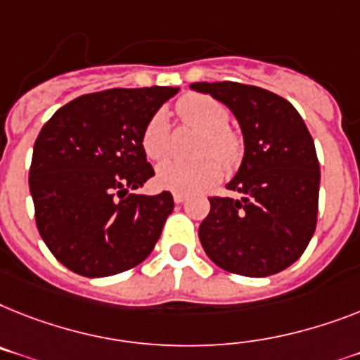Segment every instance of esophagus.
<instances>
[{"mask_svg":"<svg viewBox=\"0 0 360 360\" xmlns=\"http://www.w3.org/2000/svg\"><path fill=\"white\" fill-rule=\"evenodd\" d=\"M173 198L176 204H182V202H186L187 195H184V193H173Z\"/></svg>","mask_w":360,"mask_h":360,"instance_id":"34e87169","label":"esophagus"}]
</instances>
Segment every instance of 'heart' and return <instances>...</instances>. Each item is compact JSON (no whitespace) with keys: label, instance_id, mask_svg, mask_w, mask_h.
<instances>
[{"label":"heart","instance_id":"b5f03b06","mask_svg":"<svg viewBox=\"0 0 360 360\" xmlns=\"http://www.w3.org/2000/svg\"><path fill=\"white\" fill-rule=\"evenodd\" d=\"M176 114L182 123L204 130V138L198 143V153L206 154L193 160H163L156 167L154 180L165 191L189 195L221 180L222 165L228 171L236 169L243 158V141L226 127L230 121L226 106L210 95L186 94L176 103ZM169 145L171 124L167 114L156 112L145 124L141 147L147 158L160 160L167 154Z\"/></svg>","mask_w":360,"mask_h":360}]
</instances>
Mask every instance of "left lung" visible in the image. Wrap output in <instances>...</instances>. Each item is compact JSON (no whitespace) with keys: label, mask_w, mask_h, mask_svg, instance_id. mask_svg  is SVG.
<instances>
[{"label":"left lung","mask_w":360,"mask_h":360,"mask_svg":"<svg viewBox=\"0 0 360 360\" xmlns=\"http://www.w3.org/2000/svg\"><path fill=\"white\" fill-rule=\"evenodd\" d=\"M236 115L245 139L239 171L226 187L240 198L213 197L198 228L217 266L265 278L290 266L316 228L320 165L314 141L289 101L239 82H193Z\"/></svg>","instance_id":"obj_1"}]
</instances>
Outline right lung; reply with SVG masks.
Returning <instances> with one entry per match:
<instances>
[{"label":"right lung","instance_id":"right-lung-1","mask_svg":"<svg viewBox=\"0 0 360 360\" xmlns=\"http://www.w3.org/2000/svg\"><path fill=\"white\" fill-rule=\"evenodd\" d=\"M178 88H114L80 95L41 127L29 189L41 239L62 265L105 278L153 252L173 195H134L154 176L141 147L145 124Z\"/></svg>","mask_w":360,"mask_h":360}]
</instances>
